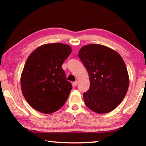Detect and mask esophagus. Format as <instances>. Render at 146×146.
I'll list each match as a JSON object with an SVG mask.
<instances>
[{
    "mask_svg": "<svg viewBox=\"0 0 146 146\" xmlns=\"http://www.w3.org/2000/svg\"><path fill=\"white\" fill-rule=\"evenodd\" d=\"M77 84H78V82H77V81H75V82H74L73 83V86H77Z\"/></svg>",
    "mask_w": 146,
    "mask_h": 146,
    "instance_id": "esophagus-1",
    "label": "esophagus"
}]
</instances>
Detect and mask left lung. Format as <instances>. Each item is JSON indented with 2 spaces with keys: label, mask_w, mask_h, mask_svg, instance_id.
<instances>
[{
  "label": "left lung",
  "mask_w": 146,
  "mask_h": 146,
  "mask_svg": "<svg viewBox=\"0 0 146 146\" xmlns=\"http://www.w3.org/2000/svg\"><path fill=\"white\" fill-rule=\"evenodd\" d=\"M78 56L90 80V89L83 95L85 104L98 114L111 112L122 102L129 88V75L122 56L95 44L84 46Z\"/></svg>",
  "instance_id": "8db88e82"
}]
</instances>
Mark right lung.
<instances>
[{
	"label": "right lung",
	"instance_id": "1",
	"mask_svg": "<svg viewBox=\"0 0 146 146\" xmlns=\"http://www.w3.org/2000/svg\"><path fill=\"white\" fill-rule=\"evenodd\" d=\"M71 51L68 44H46L28 56L21 85L24 98L35 110L44 114L53 113L66 102L72 85L66 80L62 65Z\"/></svg>",
	"mask_w": 146,
	"mask_h": 146
}]
</instances>
